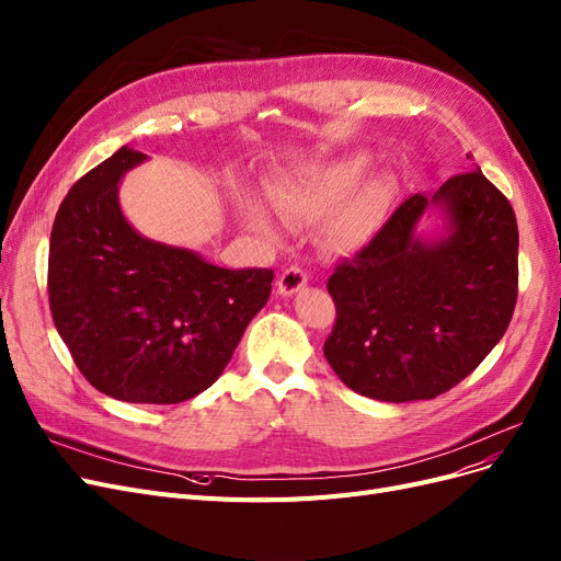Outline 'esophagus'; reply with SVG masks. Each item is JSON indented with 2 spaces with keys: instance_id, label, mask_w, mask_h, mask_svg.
<instances>
[{
  "instance_id": "34e87169",
  "label": "esophagus",
  "mask_w": 561,
  "mask_h": 561,
  "mask_svg": "<svg viewBox=\"0 0 561 561\" xmlns=\"http://www.w3.org/2000/svg\"><path fill=\"white\" fill-rule=\"evenodd\" d=\"M305 284H307L305 270L300 265H288L277 282V291L279 296H294Z\"/></svg>"
}]
</instances>
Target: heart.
Wrapping results in <instances>:
<instances>
[{"label": "heart", "mask_w": 561, "mask_h": 561, "mask_svg": "<svg viewBox=\"0 0 561 561\" xmlns=\"http://www.w3.org/2000/svg\"><path fill=\"white\" fill-rule=\"evenodd\" d=\"M364 168L366 160L360 158L342 160L337 165L319 170L305 179H296V182L275 186L270 191V203H273L275 211L286 224H312L347 201L356 191L360 176H364ZM389 201L391 186L387 182H373L366 188H360L333 221L331 230L335 242L354 244L366 240L368 234L382 224ZM242 211L251 228L263 232L273 230V221H270V216L261 205L244 203Z\"/></svg>", "instance_id": "1"}]
</instances>
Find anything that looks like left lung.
Masks as SVG:
<instances>
[{
  "label": "left lung",
  "mask_w": 561,
  "mask_h": 561,
  "mask_svg": "<svg viewBox=\"0 0 561 561\" xmlns=\"http://www.w3.org/2000/svg\"><path fill=\"white\" fill-rule=\"evenodd\" d=\"M433 202L450 219L424 245L413 226ZM517 219L480 170L449 176L431 197L410 195L329 277L335 302L323 354L356 393L387 403L436 399L494 350L517 302Z\"/></svg>",
  "instance_id": "left-lung-1"
}]
</instances>
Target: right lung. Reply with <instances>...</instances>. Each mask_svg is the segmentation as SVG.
Returning <instances> with one entry per match:
<instances>
[{
	"instance_id": "right-lung-1",
	"label": "right lung",
	"mask_w": 561,
	"mask_h": 561,
	"mask_svg": "<svg viewBox=\"0 0 561 561\" xmlns=\"http://www.w3.org/2000/svg\"><path fill=\"white\" fill-rule=\"evenodd\" d=\"M147 158L121 147L69 188L48 247L53 323L81 375L125 403L170 405L209 389L273 291V267L226 270L141 238L118 179Z\"/></svg>"
}]
</instances>
